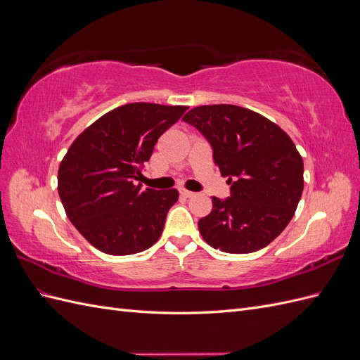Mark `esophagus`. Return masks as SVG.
I'll list each match as a JSON object with an SVG mask.
<instances>
[{
  "label": "esophagus",
  "instance_id": "34e87169",
  "mask_svg": "<svg viewBox=\"0 0 360 360\" xmlns=\"http://www.w3.org/2000/svg\"><path fill=\"white\" fill-rule=\"evenodd\" d=\"M180 195L184 198H191L195 195V192H191V191H186V189H180Z\"/></svg>",
  "mask_w": 360,
  "mask_h": 360
}]
</instances>
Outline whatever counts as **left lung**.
Returning a JSON list of instances; mask_svg holds the SVG:
<instances>
[{"mask_svg":"<svg viewBox=\"0 0 360 360\" xmlns=\"http://www.w3.org/2000/svg\"><path fill=\"white\" fill-rule=\"evenodd\" d=\"M209 141L230 197H213L198 222L204 240L228 254L263 249L285 230L303 192V160L278 124L236 105H204L183 117Z\"/></svg>","mask_w":360,"mask_h":360,"instance_id":"8db88e82","label":"left lung"}]
</instances>
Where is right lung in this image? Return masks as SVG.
<instances>
[{
	"instance_id": "1",
	"label": "right lung",
	"mask_w": 360,
	"mask_h": 360,
	"mask_svg": "<svg viewBox=\"0 0 360 360\" xmlns=\"http://www.w3.org/2000/svg\"><path fill=\"white\" fill-rule=\"evenodd\" d=\"M188 106L129 103L102 115L73 141L58 169L64 210L85 240L110 255H132L153 246L176 189L141 191L144 163L159 136Z\"/></svg>"
}]
</instances>
